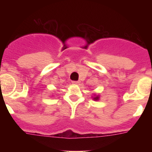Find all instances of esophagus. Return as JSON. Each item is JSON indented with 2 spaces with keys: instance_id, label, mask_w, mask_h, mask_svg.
<instances>
[{
  "instance_id": "obj_1",
  "label": "esophagus",
  "mask_w": 152,
  "mask_h": 152,
  "mask_svg": "<svg viewBox=\"0 0 152 152\" xmlns=\"http://www.w3.org/2000/svg\"><path fill=\"white\" fill-rule=\"evenodd\" d=\"M79 81H77V80H74V81H72V84H79Z\"/></svg>"
}]
</instances>
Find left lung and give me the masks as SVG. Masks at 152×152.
<instances>
[{"instance_id": "8db88e82", "label": "left lung", "mask_w": 152, "mask_h": 152, "mask_svg": "<svg viewBox=\"0 0 152 152\" xmlns=\"http://www.w3.org/2000/svg\"><path fill=\"white\" fill-rule=\"evenodd\" d=\"M98 98H99V97H98V96H96V97H94V100H98Z\"/></svg>"}]
</instances>
